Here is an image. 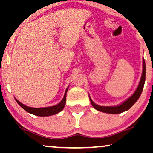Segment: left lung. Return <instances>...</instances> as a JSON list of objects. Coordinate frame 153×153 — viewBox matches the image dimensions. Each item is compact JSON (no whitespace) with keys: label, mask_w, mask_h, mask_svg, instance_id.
<instances>
[{"label":"left lung","mask_w":153,"mask_h":153,"mask_svg":"<svg viewBox=\"0 0 153 153\" xmlns=\"http://www.w3.org/2000/svg\"><path fill=\"white\" fill-rule=\"evenodd\" d=\"M145 81H146V62H145V60L143 59V73L140 83H139L138 88L136 89V90L135 91V92L131 97H129L128 100H126L124 102H123L120 105L115 106V107H102V106H99L95 103H94L90 97L91 104L93 106L94 109H96L100 111L104 112V113L114 114L122 113V112L127 111V110L130 109L133 104L137 102V100L139 99L141 93H142V91L143 90Z\"/></svg>","instance_id":"1"}]
</instances>
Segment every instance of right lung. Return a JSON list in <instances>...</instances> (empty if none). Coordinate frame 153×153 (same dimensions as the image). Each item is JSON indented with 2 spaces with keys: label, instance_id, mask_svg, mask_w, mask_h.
<instances>
[{
  "label": "right lung",
  "instance_id": "1",
  "mask_svg": "<svg viewBox=\"0 0 153 153\" xmlns=\"http://www.w3.org/2000/svg\"><path fill=\"white\" fill-rule=\"evenodd\" d=\"M68 88L65 92L64 97H63V100H61V102L59 104H58L57 105L52 106V107H42V108H33V107H30L27 106H25V104H23L18 101V100L15 99L17 103L20 106L22 109H24L25 111L29 112V113L32 114L39 116V117H48V116H51L56 114L59 113L61 111H62L63 108L65 107V102H66V93L68 91Z\"/></svg>",
  "mask_w": 153,
  "mask_h": 153
}]
</instances>
